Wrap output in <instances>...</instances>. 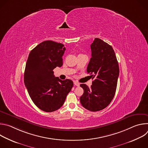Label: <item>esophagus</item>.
Wrapping results in <instances>:
<instances>
[{
  "label": "esophagus",
  "instance_id": "1",
  "mask_svg": "<svg viewBox=\"0 0 148 148\" xmlns=\"http://www.w3.org/2000/svg\"><path fill=\"white\" fill-rule=\"evenodd\" d=\"M74 84L75 86H77V87L79 86V83L78 82H77V81H74Z\"/></svg>",
  "mask_w": 148,
  "mask_h": 148
}]
</instances>
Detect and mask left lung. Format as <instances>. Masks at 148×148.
I'll use <instances>...</instances> for the list:
<instances>
[{"label":"left lung","instance_id":"8db88e82","mask_svg":"<svg viewBox=\"0 0 148 148\" xmlns=\"http://www.w3.org/2000/svg\"><path fill=\"white\" fill-rule=\"evenodd\" d=\"M91 58L87 71L94 80L90 88L85 84H80L84 90L80 102L86 109L95 112L106 108L112 100L119 69L111 46L95 38L91 45Z\"/></svg>","mask_w":148,"mask_h":148}]
</instances>
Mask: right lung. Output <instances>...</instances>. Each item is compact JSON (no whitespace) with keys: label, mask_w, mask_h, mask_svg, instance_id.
Masks as SVG:
<instances>
[{"label":"right lung","mask_w":148,"mask_h":148,"mask_svg":"<svg viewBox=\"0 0 148 148\" xmlns=\"http://www.w3.org/2000/svg\"><path fill=\"white\" fill-rule=\"evenodd\" d=\"M64 45L47 40L30 53L24 74L29 94L41 110L51 112L61 108L73 87L71 79L61 80L54 75L53 70L62 66Z\"/></svg>","instance_id":"1"}]
</instances>
